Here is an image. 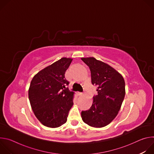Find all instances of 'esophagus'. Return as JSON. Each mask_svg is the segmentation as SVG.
Wrapping results in <instances>:
<instances>
[{"label":"esophagus","instance_id":"1","mask_svg":"<svg viewBox=\"0 0 154 154\" xmlns=\"http://www.w3.org/2000/svg\"><path fill=\"white\" fill-rule=\"evenodd\" d=\"M77 94H78V95H79V96H81V95H82V94H83V93L78 92V93H77Z\"/></svg>","mask_w":154,"mask_h":154}]
</instances>
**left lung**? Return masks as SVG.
<instances>
[{"label":"left lung","instance_id":"left-lung-1","mask_svg":"<svg viewBox=\"0 0 154 154\" xmlns=\"http://www.w3.org/2000/svg\"><path fill=\"white\" fill-rule=\"evenodd\" d=\"M90 68L91 83L97 86V94L88 110L82 111L83 121L93 127H103L117 116L124 99L125 81L110 66L94 57L82 58Z\"/></svg>","mask_w":154,"mask_h":154}]
</instances>
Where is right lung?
<instances>
[{"label":"right lung","instance_id":"add662e5","mask_svg":"<svg viewBox=\"0 0 154 154\" xmlns=\"http://www.w3.org/2000/svg\"><path fill=\"white\" fill-rule=\"evenodd\" d=\"M72 61L61 58L38 72L31 81L29 98L32 110L46 127H58L67 121L74 93L67 87L69 82L64 74Z\"/></svg>","mask_w":154,"mask_h":154}]
</instances>
